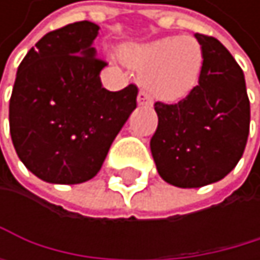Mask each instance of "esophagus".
Here are the masks:
<instances>
[{
	"label": "esophagus",
	"mask_w": 260,
	"mask_h": 260,
	"mask_svg": "<svg viewBox=\"0 0 260 260\" xmlns=\"http://www.w3.org/2000/svg\"><path fill=\"white\" fill-rule=\"evenodd\" d=\"M137 103H139V106H143V107H149V106L153 104L151 98H149L148 93H145L143 90L139 92V95H137Z\"/></svg>",
	"instance_id": "obj_1"
}]
</instances>
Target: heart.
<instances>
[{
    "label": "heart",
    "mask_w": 260,
    "mask_h": 260,
    "mask_svg": "<svg viewBox=\"0 0 260 260\" xmlns=\"http://www.w3.org/2000/svg\"><path fill=\"white\" fill-rule=\"evenodd\" d=\"M123 57L131 67L143 70L140 82L149 95L167 103L179 101L193 90L204 59L195 39L179 36L131 45Z\"/></svg>",
    "instance_id": "obj_1"
}]
</instances>
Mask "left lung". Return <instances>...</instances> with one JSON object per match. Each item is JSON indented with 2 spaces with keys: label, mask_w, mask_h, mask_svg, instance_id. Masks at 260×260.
<instances>
[{
  "label": "left lung",
  "mask_w": 260,
  "mask_h": 260,
  "mask_svg": "<svg viewBox=\"0 0 260 260\" xmlns=\"http://www.w3.org/2000/svg\"><path fill=\"white\" fill-rule=\"evenodd\" d=\"M195 37L204 56L198 85L176 104H154L159 123L149 142L160 178L181 188L223 179L240 160L249 133L242 68L217 39Z\"/></svg>",
  "instance_id": "8db88e82"
}]
</instances>
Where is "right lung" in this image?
<instances>
[{
  "label": "right lung",
  "instance_id": "right-lung-1",
  "mask_svg": "<svg viewBox=\"0 0 260 260\" xmlns=\"http://www.w3.org/2000/svg\"><path fill=\"white\" fill-rule=\"evenodd\" d=\"M100 26L78 21L48 32L21 60L9 103L15 151L24 167L51 184L92 179L114 139L137 107V87H103L106 67L93 40Z\"/></svg>",
  "mask_w": 260,
  "mask_h": 260
}]
</instances>
